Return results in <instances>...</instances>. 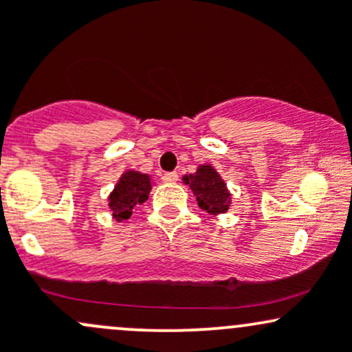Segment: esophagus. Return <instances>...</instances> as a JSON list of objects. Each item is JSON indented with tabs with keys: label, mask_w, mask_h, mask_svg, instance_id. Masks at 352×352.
Returning <instances> with one entry per match:
<instances>
[{
	"label": "esophagus",
	"mask_w": 352,
	"mask_h": 352,
	"mask_svg": "<svg viewBox=\"0 0 352 352\" xmlns=\"http://www.w3.org/2000/svg\"><path fill=\"white\" fill-rule=\"evenodd\" d=\"M177 173H166V175H162V181H164V183H176L177 181Z\"/></svg>",
	"instance_id": "esophagus-1"
}]
</instances>
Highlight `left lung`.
Wrapping results in <instances>:
<instances>
[{"label": "left lung", "instance_id": "obj_1", "mask_svg": "<svg viewBox=\"0 0 352 352\" xmlns=\"http://www.w3.org/2000/svg\"><path fill=\"white\" fill-rule=\"evenodd\" d=\"M184 183L190 184L201 210L213 214L225 213L228 210L230 192L220 175L210 164L199 166L195 175L184 176Z\"/></svg>", "mask_w": 352, "mask_h": 352}]
</instances>
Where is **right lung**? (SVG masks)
Masks as SVG:
<instances>
[{
	"label": "right lung",
	"mask_w": 352,
	"mask_h": 352,
	"mask_svg": "<svg viewBox=\"0 0 352 352\" xmlns=\"http://www.w3.org/2000/svg\"><path fill=\"white\" fill-rule=\"evenodd\" d=\"M151 191V177L138 171L124 173L117 183L116 190L109 196V208L114 213L117 221L127 220L135 205H141L147 199Z\"/></svg>",
	"instance_id": "obj_1"
}]
</instances>
